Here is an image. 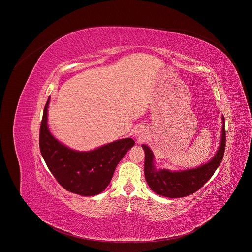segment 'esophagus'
<instances>
[{"label": "esophagus", "instance_id": "obj_1", "mask_svg": "<svg viewBox=\"0 0 252 252\" xmlns=\"http://www.w3.org/2000/svg\"><path fill=\"white\" fill-rule=\"evenodd\" d=\"M134 134L135 137L137 138L138 141H141L143 138H145L148 134V130L145 126H138L135 130H134Z\"/></svg>", "mask_w": 252, "mask_h": 252}]
</instances>
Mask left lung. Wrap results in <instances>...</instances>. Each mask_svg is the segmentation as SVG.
I'll return each instance as SVG.
<instances>
[{
    "instance_id": "1",
    "label": "left lung",
    "mask_w": 252,
    "mask_h": 252,
    "mask_svg": "<svg viewBox=\"0 0 252 252\" xmlns=\"http://www.w3.org/2000/svg\"><path fill=\"white\" fill-rule=\"evenodd\" d=\"M146 154L145 176L151 189L158 195L176 198L192 194L205 185L220 166L225 150V128L224 117H222V129L220 147L213 158L206 163L194 168L185 170H170L157 168L153 151L147 146L141 145Z\"/></svg>"
}]
</instances>
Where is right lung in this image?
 Instances as JSON below:
<instances>
[{
    "label": "right lung",
    "mask_w": 252,
    "mask_h": 252,
    "mask_svg": "<svg viewBox=\"0 0 252 252\" xmlns=\"http://www.w3.org/2000/svg\"><path fill=\"white\" fill-rule=\"evenodd\" d=\"M49 103L50 97L41 124L40 150L50 171L69 192L83 196L99 194L110 185L117 165L134 146V140L123 138L88 152L67 148L48 127Z\"/></svg>",
    "instance_id": "right-lung-1"
}]
</instances>
